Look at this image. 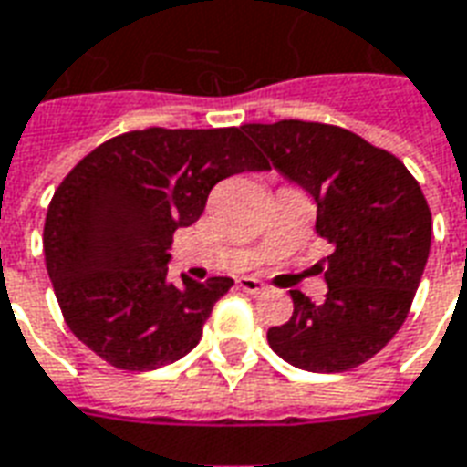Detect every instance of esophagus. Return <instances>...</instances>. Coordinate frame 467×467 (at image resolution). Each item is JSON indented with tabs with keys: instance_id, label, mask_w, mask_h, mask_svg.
Segmentation results:
<instances>
[{
	"instance_id": "esophagus-1",
	"label": "esophagus",
	"mask_w": 467,
	"mask_h": 467,
	"mask_svg": "<svg viewBox=\"0 0 467 467\" xmlns=\"http://www.w3.org/2000/svg\"><path fill=\"white\" fill-rule=\"evenodd\" d=\"M237 284H240V289L247 291V294H265V291H266L265 281L254 279V276H242Z\"/></svg>"
}]
</instances>
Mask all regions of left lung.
Here are the masks:
<instances>
[{
  "mask_svg": "<svg viewBox=\"0 0 467 467\" xmlns=\"http://www.w3.org/2000/svg\"><path fill=\"white\" fill-rule=\"evenodd\" d=\"M281 176L318 202L316 230L333 242L320 266L328 294L289 291L294 316L269 328L272 350L306 372L368 362L407 318L431 249V210L407 166L333 124H244Z\"/></svg>",
  "mask_w": 467,
  "mask_h": 467,
  "instance_id": "1",
  "label": "left lung"
}]
</instances>
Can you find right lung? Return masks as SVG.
I'll return each mask as SVG.
<instances>
[{"label":"right lung","mask_w":467,"mask_h":467,"mask_svg":"<svg viewBox=\"0 0 467 467\" xmlns=\"http://www.w3.org/2000/svg\"><path fill=\"white\" fill-rule=\"evenodd\" d=\"M269 163L225 130L127 131L99 144L53 193L44 225L46 269L73 336L102 360L147 372L181 360L234 281H169V247L193 225L210 191Z\"/></svg>","instance_id":"add662e5"}]
</instances>
